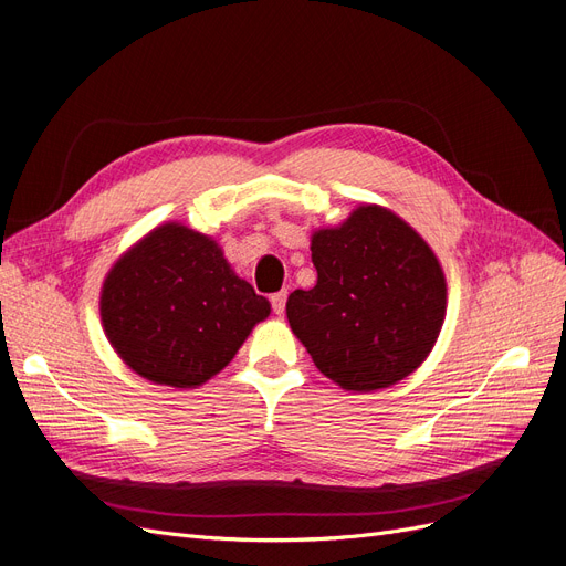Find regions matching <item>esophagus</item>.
Returning <instances> with one entry per match:
<instances>
[{
    "instance_id": "obj_1",
    "label": "esophagus",
    "mask_w": 566,
    "mask_h": 566,
    "mask_svg": "<svg viewBox=\"0 0 566 566\" xmlns=\"http://www.w3.org/2000/svg\"><path fill=\"white\" fill-rule=\"evenodd\" d=\"M285 302H287V290H281V293L271 295V306H273V312H276L279 316L285 312Z\"/></svg>"
}]
</instances>
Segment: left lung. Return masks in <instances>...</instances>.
<instances>
[{
    "label": "left lung",
    "mask_w": 566,
    "mask_h": 566,
    "mask_svg": "<svg viewBox=\"0 0 566 566\" xmlns=\"http://www.w3.org/2000/svg\"><path fill=\"white\" fill-rule=\"evenodd\" d=\"M318 281L290 293V328L316 368L347 391L385 389L432 352L447 316V279L401 217L361 205L312 235Z\"/></svg>",
    "instance_id": "1"
}]
</instances>
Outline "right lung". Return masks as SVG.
<instances>
[{
	"label": "right lung",
	"mask_w": 566,
	"mask_h": 566,
	"mask_svg": "<svg viewBox=\"0 0 566 566\" xmlns=\"http://www.w3.org/2000/svg\"><path fill=\"white\" fill-rule=\"evenodd\" d=\"M269 312L212 238L177 221L119 256L101 290V321L119 358L142 378L179 389L229 366Z\"/></svg>",
	"instance_id": "obj_1"
}]
</instances>
